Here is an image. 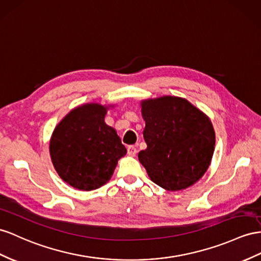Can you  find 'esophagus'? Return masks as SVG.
<instances>
[{
	"mask_svg": "<svg viewBox=\"0 0 261 261\" xmlns=\"http://www.w3.org/2000/svg\"><path fill=\"white\" fill-rule=\"evenodd\" d=\"M128 154L130 156H136L137 154V148L135 145H129L128 146Z\"/></svg>",
	"mask_w": 261,
	"mask_h": 261,
	"instance_id": "34e87169",
	"label": "esophagus"
}]
</instances>
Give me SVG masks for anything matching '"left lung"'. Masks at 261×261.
Instances as JSON below:
<instances>
[{
    "mask_svg": "<svg viewBox=\"0 0 261 261\" xmlns=\"http://www.w3.org/2000/svg\"><path fill=\"white\" fill-rule=\"evenodd\" d=\"M141 113L148 146L138 156L151 181L172 192L195 184L208 169L215 150L211 119L175 96L142 100Z\"/></svg>",
    "mask_w": 261,
    "mask_h": 261,
    "instance_id": "1",
    "label": "left lung"
}]
</instances>
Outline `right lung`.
I'll return each mask as SVG.
<instances>
[{"label": "right lung", "mask_w": 261, "mask_h": 261, "mask_svg": "<svg viewBox=\"0 0 261 261\" xmlns=\"http://www.w3.org/2000/svg\"><path fill=\"white\" fill-rule=\"evenodd\" d=\"M109 107L80 105L62 119L51 135L53 165L63 181L77 190L101 188L126 153L117 131L105 122Z\"/></svg>", "instance_id": "1"}]
</instances>
